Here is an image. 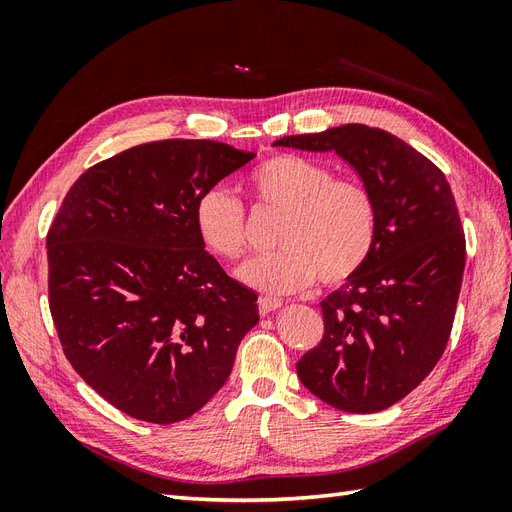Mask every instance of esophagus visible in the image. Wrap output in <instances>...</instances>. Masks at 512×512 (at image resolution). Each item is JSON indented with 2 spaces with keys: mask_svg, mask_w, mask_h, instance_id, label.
Instances as JSON below:
<instances>
[{
  "mask_svg": "<svg viewBox=\"0 0 512 512\" xmlns=\"http://www.w3.org/2000/svg\"><path fill=\"white\" fill-rule=\"evenodd\" d=\"M277 307H282V301L280 299H273V297H260L258 299V309L262 316H267L271 312H275Z\"/></svg>",
  "mask_w": 512,
  "mask_h": 512,
  "instance_id": "esophagus-1",
  "label": "esophagus"
}]
</instances>
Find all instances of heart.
I'll use <instances>...</instances> for the list:
<instances>
[{"mask_svg":"<svg viewBox=\"0 0 512 512\" xmlns=\"http://www.w3.org/2000/svg\"><path fill=\"white\" fill-rule=\"evenodd\" d=\"M256 205L284 215L275 245L280 252L254 258L239 271L243 284L267 294L303 290L320 275L342 284L359 273L376 243L374 196L361 183L342 181L329 166L277 153L250 175ZM194 224L207 252L239 260L247 247L245 209L224 188L200 194Z\"/></svg>","mask_w":512,"mask_h":512,"instance_id":"obj_1","label":"heart"}]
</instances>
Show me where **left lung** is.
Wrapping results in <instances>:
<instances>
[{
  "instance_id": "obj_1",
  "label": "left lung",
  "mask_w": 512,
  "mask_h": 512,
  "mask_svg": "<svg viewBox=\"0 0 512 512\" xmlns=\"http://www.w3.org/2000/svg\"><path fill=\"white\" fill-rule=\"evenodd\" d=\"M273 145L335 151L374 196V250L320 303L322 342L301 356L297 376L337 410L380 412L427 378L453 329L466 239L451 185L423 153L361 123Z\"/></svg>"
}]
</instances>
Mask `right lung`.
Here are the masks:
<instances>
[{"label":"right lung","mask_w":512,"mask_h":512,"mask_svg":"<svg viewBox=\"0 0 512 512\" xmlns=\"http://www.w3.org/2000/svg\"><path fill=\"white\" fill-rule=\"evenodd\" d=\"M256 158L215 141L145 143L74 181L46 235L49 305L66 359L138 421L192 416L256 327V294L194 224L200 194Z\"/></svg>","instance_id":"obj_1"}]
</instances>
